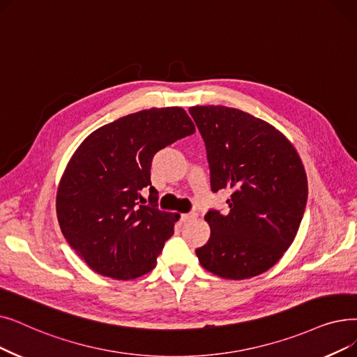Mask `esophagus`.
I'll use <instances>...</instances> for the list:
<instances>
[{"mask_svg": "<svg viewBox=\"0 0 357 357\" xmlns=\"http://www.w3.org/2000/svg\"><path fill=\"white\" fill-rule=\"evenodd\" d=\"M197 214L195 213H187V214H181V220L182 222H188L191 219H195Z\"/></svg>", "mask_w": 357, "mask_h": 357, "instance_id": "34e87169", "label": "esophagus"}]
</instances>
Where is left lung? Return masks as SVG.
I'll return each instance as SVG.
<instances>
[{
  "mask_svg": "<svg viewBox=\"0 0 357 357\" xmlns=\"http://www.w3.org/2000/svg\"><path fill=\"white\" fill-rule=\"evenodd\" d=\"M211 190H231L229 213L206 214L211 234L195 251L207 271L243 280L270 270L298 235L307 178L299 153L271 123L227 106H192Z\"/></svg>",
  "mask_w": 357,
  "mask_h": 357,
  "instance_id": "8db88e82",
  "label": "left lung"
}]
</instances>
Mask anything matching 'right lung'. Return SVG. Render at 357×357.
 <instances>
[{
    "instance_id": "right-lung-1",
    "label": "right lung",
    "mask_w": 357,
    "mask_h": 357,
    "mask_svg": "<svg viewBox=\"0 0 357 357\" xmlns=\"http://www.w3.org/2000/svg\"><path fill=\"white\" fill-rule=\"evenodd\" d=\"M194 131L182 107H151L106 123L77 147L55 207L64 238L93 271L130 280L156 267L179 214L156 207L151 159ZM143 188L151 190V206L139 194Z\"/></svg>"
}]
</instances>
